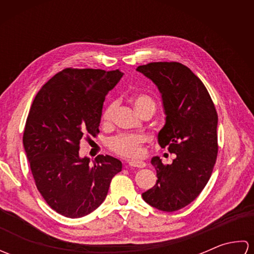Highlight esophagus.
<instances>
[{
    "mask_svg": "<svg viewBox=\"0 0 254 254\" xmlns=\"http://www.w3.org/2000/svg\"><path fill=\"white\" fill-rule=\"evenodd\" d=\"M128 166L131 167H136V168H144L146 164L144 161H139V160H131L128 161Z\"/></svg>",
    "mask_w": 254,
    "mask_h": 254,
    "instance_id": "esophagus-1",
    "label": "esophagus"
}]
</instances>
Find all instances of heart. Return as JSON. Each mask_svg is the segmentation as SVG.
Returning <instances> with one entry per match:
<instances>
[{
  "label": "heart",
  "instance_id": "heart-1",
  "mask_svg": "<svg viewBox=\"0 0 254 254\" xmlns=\"http://www.w3.org/2000/svg\"><path fill=\"white\" fill-rule=\"evenodd\" d=\"M132 102L139 113H142L147 108L155 109L154 100L147 95L137 94L133 97ZM116 109L117 102H111L108 105L102 112V122L109 123L112 120ZM144 142L145 137L139 135V134H120V135H117L110 139L109 146L113 152L124 156V157L136 158L142 154V145Z\"/></svg>",
  "mask_w": 254,
  "mask_h": 254
}]
</instances>
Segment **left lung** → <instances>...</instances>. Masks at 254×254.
I'll use <instances>...</instances> for the list:
<instances>
[{"label": "left lung", "mask_w": 254, "mask_h": 254, "mask_svg": "<svg viewBox=\"0 0 254 254\" xmlns=\"http://www.w3.org/2000/svg\"><path fill=\"white\" fill-rule=\"evenodd\" d=\"M136 71L157 86L166 116L158 144L176 154L171 165L152 158L157 181L142 196L150 206L176 212L198 196L212 175L218 152L217 112L201 79L183 64L153 62Z\"/></svg>", "instance_id": "8db88e82"}]
</instances>
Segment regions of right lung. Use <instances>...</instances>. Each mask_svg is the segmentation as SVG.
Listing matches in <instances>:
<instances>
[{
    "mask_svg": "<svg viewBox=\"0 0 254 254\" xmlns=\"http://www.w3.org/2000/svg\"><path fill=\"white\" fill-rule=\"evenodd\" d=\"M123 76L116 71L66 68L38 91L26 120L23 144L36 187L48 205L79 218L105 201L122 163L98 155L90 166L79 142L96 136L106 95Z\"/></svg>",
    "mask_w": 254,
    "mask_h": 254,
    "instance_id": "obj_1",
    "label": "right lung"
}]
</instances>
